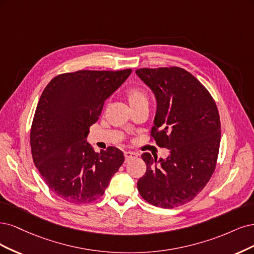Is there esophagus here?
Masks as SVG:
<instances>
[{"instance_id":"obj_1","label":"esophagus","mask_w":254,"mask_h":254,"mask_svg":"<svg viewBox=\"0 0 254 254\" xmlns=\"http://www.w3.org/2000/svg\"><path fill=\"white\" fill-rule=\"evenodd\" d=\"M138 156L137 153H134V152H130V151H127L125 152V157H126V161H128L129 159L132 158H136Z\"/></svg>"}]
</instances>
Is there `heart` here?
Here are the masks:
<instances>
[{"label":"heart","mask_w":254,"mask_h":254,"mask_svg":"<svg viewBox=\"0 0 254 254\" xmlns=\"http://www.w3.org/2000/svg\"><path fill=\"white\" fill-rule=\"evenodd\" d=\"M127 101L130 105V108H132L133 110L140 105L148 104V102H149L148 95H146L144 89L140 86H137V85L128 88V91L127 92Z\"/></svg>","instance_id":"heart-1"}]
</instances>
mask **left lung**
<instances>
[{
	"instance_id": "left-lung-1",
	"label": "left lung",
	"mask_w": 254,
	"mask_h": 254,
	"mask_svg": "<svg viewBox=\"0 0 254 254\" xmlns=\"http://www.w3.org/2000/svg\"><path fill=\"white\" fill-rule=\"evenodd\" d=\"M136 73L157 100L151 140L170 151L167 159L141 155L146 171L137 183L138 191L156 207L182 206L206 187L215 170L220 143L216 103L184 68H139Z\"/></svg>"
}]
</instances>
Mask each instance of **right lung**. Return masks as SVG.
Instances as JSON below:
<instances>
[{"instance_id": "1", "label": "right lung", "mask_w": 254, "mask_h": 254, "mask_svg": "<svg viewBox=\"0 0 254 254\" xmlns=\"http://www.w3.org/2000/svg\"><path fill=\"white\" fill-rule=\"evenodd\" d=\"M132 69L78 70L56 76L40 97L30 128L31 155L48 188L71 203L100 198L125 161L115 146L96 153L86 142L105 100Z\"/></svg>"}]
</instances>
